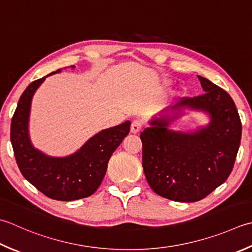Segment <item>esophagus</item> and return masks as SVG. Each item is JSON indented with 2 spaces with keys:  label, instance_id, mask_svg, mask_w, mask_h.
<instances>
[{
  "label": "esophagus",
  "instance_id": "34e87169",
  "mask_svg": "<svg viewBox=\"0 0 252 252\" xmlns=\"http://www.w3.org/2000/svg\"><path fill=\"white\" fill-rule=\"evenodd\" d=\"M142 126L143 123L141 120H134L132 122L131 125V133H133V134H136V133H139L142 129Z\"/></svg>",
  "mask_w": 252,
  "mask_h": 252
}]
</instances>
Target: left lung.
Returning a JSON list of instances; mask_svg holds the SVG:
<instances>
[{
    "label": "left lung",
    "instance_id": "left-lung-1",
    "mask_svg": "<svg viewBox=\"0 0 252 252\" xmlns=\"http://www.w3.org/2000/svg\"><path fill=\"white\" fill-rule=\"evenodd\" d=\"M198 77L203 95L181 98L159 118H152L141 133L147 182L157 194L177 202L200 201L223 185L240 145L241 122L234 100L208 78ZM186 110L204 113L209 123L191 131L170 129Z\"/></svg>",
    "mask_w": 252,
    "mask_h": 252
}]
</instances>
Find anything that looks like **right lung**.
I'll list each match as a JSON object with an SVG mask.
<instances>
[{
  "mask_svg": "<svg viewBox=\"0 0 252 252\" xmlns=\"http://www.w3.org/2000/svg\"><path fill=\"white\" fill-rule=\"evenodd\" d=\"M60 72L61 68H59L29 84L25 90L12 119L11 142L18 168L25 179L49 198L74 201L95 193L106 175L112 153L129 134L131 122L126 121L99 131L67 156H51L36 149L29 136L32 97L46 77Z\"/></svg>",
  "mask_w": 252,
  "mask_h": 252,
  "instance_id": "1",
  "label": "right lung"
}]
</instances>
